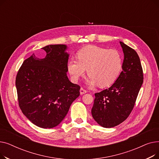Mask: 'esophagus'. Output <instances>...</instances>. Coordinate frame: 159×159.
Returning <instances> with one entry per match:
<instances>
[{
	"label": "esophagus",
	"mask_w": 159,
	"mask_h": 159,
	"mask_svg": "<svg viewBox=\"0 0 159 159\" xmlns=\"http://www.w3.org/2000/svg\"><path fill=\"white\" fill-rule=\"evenodd\" d=\"M86 93H87V90L84 89L83 88H81L80 89V95H83V94H84Z\"/></svg>",
	"instance_id": "obj_1"
}]
</instances>
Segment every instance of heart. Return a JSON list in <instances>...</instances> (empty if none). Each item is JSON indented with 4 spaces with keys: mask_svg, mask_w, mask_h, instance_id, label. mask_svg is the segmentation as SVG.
<instances>
[{
    "mask_svg": "<svg viewBox=\"0 0 159 159\" xmlns=\"http://www.w3.org/2000/svg\"><path fill=\"white\" fill-rule=\"evenodd\" d=\"M77 59L71 58L67 69L73 81L77 82L85 74L89 75L87 83L100 87L111 85L118 78L122 67L121 54L116 49H108L95 46L83 48L77 54Z\"/></svg>",
    "mask_w": 159,
    "mask_h": 159,
    "instance_id": "heart-1",
    "label": "heart"
}]
</instances>
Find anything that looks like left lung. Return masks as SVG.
Returning <instances> with one entry per match:
<instances>
[{
	"label": "left lung",
	"mask_w": 159,
	"mask_h": 159,
	"mask_svg": "<svg viewBox=\"0 0 159 159\" xmlns=\"http://www.w3.org/2000/svg\"><path fill=\"white\" fill-rule=\"evenodd\" d=\"M124 52L122 71L108 89L95 93L91 114L104 128H113L126 120L135 106L143 83L140 58L133 48L120 42Z\"/></svg>",
	"instance_id": "8db88e82"
}]
</instances>
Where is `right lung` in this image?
I'll return each instance as SVG.
<instances>
[{
  "instance_id": "1",
  "label": "right lung",
  "mask_w": 159,
  "mask_h": 159,
  "mask_svg": "<svg viewBox=\"0 0 159 159\" xmlns=\"http://www.w3.org/2000/svg\"><path fill=\"white\" fill-rule=\"evenodd\" d=\"M64 44L43 48L46 57L39 58L33 53L16 74L19 106L23 114L40 128L58 126L80 95V86L73 84L67 76L69 54Z\"/></svg>"
}]
</instances>
